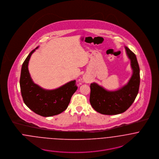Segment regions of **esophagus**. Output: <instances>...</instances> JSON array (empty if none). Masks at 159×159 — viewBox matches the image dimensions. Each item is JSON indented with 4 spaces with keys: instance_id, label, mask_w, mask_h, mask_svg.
<instances>
[{
    "instance_id": "34e87169",
    "label": "esophagus",
    "mask_w": 159,
    "mask_h": 159,
    "mask_svg": "<svg viewBox=\"0 0 159 159\" xmlns=\"http://www.w3.org/2000/svg\"><path fill=\"white\" fill-rule=\"evenodd\" d=\"M84 81H86V83H89V81H88V80H85Z\"/></svg>"
}]
</instances>
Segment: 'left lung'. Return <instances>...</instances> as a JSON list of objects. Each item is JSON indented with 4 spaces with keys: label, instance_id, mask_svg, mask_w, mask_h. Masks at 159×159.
I'll return each instance as SVG.
<instances>
[{
    "label": "left lung",
    "instance_id": "1",
    "mask_svg": "<svg viewBox=\"0 0 159 159\" xmlns=\"http://www.w3.org/2000/svg\"><path fill=\"white\" fill-rule=\"evenodd\" d=\"M125 48L133 70L128 83L115 91H107L95 83L91 84V106L102 114L115 115L125 112L132 105L138 93L140 83L139 65L135 54L127 46Z\"/></svg>",
    "mask_w": 159,
    "mask_h": 159
}]
</instances>
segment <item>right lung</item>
Listing matches in <instances>:
<instances>
[{
	"label": "right lung",
	"mask_w": 159,
	"mask_h": 159,
	"mask_svg": "<svg viewBox=\"0 0 159 159\" xmlns=\"http://www.w3.org/2000/svg\"><path fill=\"white\" fill-rule=\"evenodd\" d=\"M37 48L33 49L23 62L20 81L21 95L24 103L32 111L49 117L61 113L67 108L78 87L75 80L54 90H45L35 84L30 76L28 64L32 54Z\"/></svg>",
	"instance_id": "1"
}]
</instances>
